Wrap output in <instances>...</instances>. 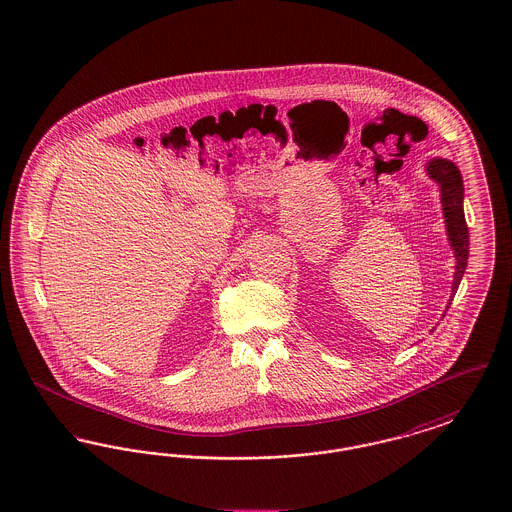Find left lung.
I'll list each match as a JSON object with an SVG mask.
<instances>
[{"instance_id":"left-lung-1","label":"left lung","mask_w":512,"mask_h":512,"mask_svg":"<svg viewBox=\"0 0 512 512\" xmlns=\"http://www.w3.org/2000/svg\"><path fill=\"white\" fill-rule=\"evenodd\" d=\"M428 174L439 184L447 234H449V242H451V247L455 251V259H457L455 280H453V295H455V292L459 290L461 280H463L466 263H468V226H466L463 211V176L459 169L447 159H432L428 163Z\"/></svg>"}]
</instances>
